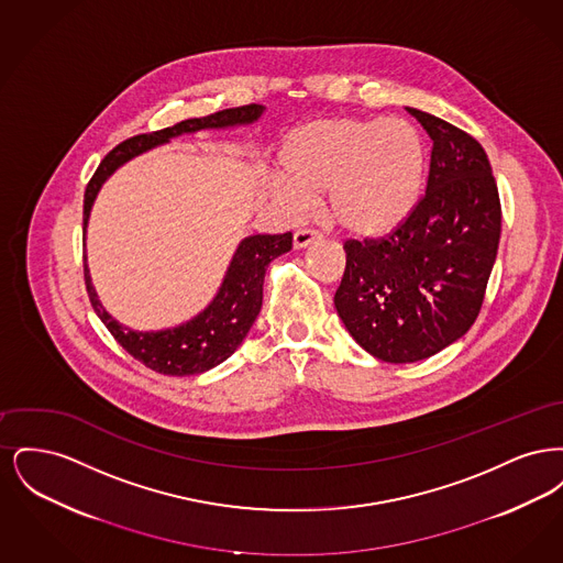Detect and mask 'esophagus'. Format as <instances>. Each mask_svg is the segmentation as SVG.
I'll return each mask as SVG.
<instances>
[{"label":"esophagus","instance_id":"esophagus-1","mask_svg":"<svg viewBox=\"0 0 563 563\" xmlns=\"http://www.w3.org/2000/svg\"><path fill=\"white\" fill-rule=\"evenodd\" d=\"M322 234L314 228H301L294 234L295 249H306L312 242L321 241Z\"/></svg>","mask_w":563,"mask_h":563}]
</instances>
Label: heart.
I'll use <instances>...</instances> for the list:
<instances>
[{
    "label": "heart",
    "instance_id": "b5f03b06",
    "mask_svg": "<svg viewBox=\"0 0 563 563\" xmlns=\"http://www.w3.org/2000/svg\"><path fill=\"white\" fill-rule=\"evenodd\" d=\"M283 181L272 194L289 214L327 196L331 221L354 239L393 234L416 211L429 173L420 129L399 118H329L287 134L278 152Z\"/></svg>",
    "mask_w": 563,
    "mask_h": 563
}]
</instances>
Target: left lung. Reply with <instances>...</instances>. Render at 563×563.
<instances>
[{
  "label": "left lung",
  "instance_id": "left-lung-1",
  "mask_svg": "<svg viewBox=\"0 0 563 563\" xmlns=\"http://www.w3.org/2000/svg\"><path fill=\"white\" fill-rule=\"evenodd\" d=\"M432 139L427 191L388 236L344 242L335 308L361 349L416 363L454 344L482 310L500 241V196L482 143L420 109Z\"/></svg>",
  "mask_w": 563,
  "mask_h": 563
}]
</instances>
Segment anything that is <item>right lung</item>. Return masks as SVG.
I'll list each match as a JSON object with an SVG mask.
<instances>
[{
	"label": "right lung",
	"instance_id": "right-lung-1",
	"mask_svg": "<svg viewBox=\"0 0 563 563\" xmlns=\"http://www.w3.org/2000/svg\"><path fill=\"white\" fill-rule=\"evenodd\" d=\"M264 111V106H242V108L221 109L205 118H191L177 122L175 126L154 131V133L136 134L120 145H115L108 156L101 161L88 181L84 191V232L88 223L90 207L97 198V191L103 186L109 175L134 156L161 145L170 136L184 133H196L202 129H225L236 124L255 122ZM294 246V234H255L241 242L236 249L232 264L225 272L223 285L219 294L205 312L196 319L184 322L175 329H164L156 333H139L113 321L103 310L101 301L92 289L88 266L84 264V280L90 303L97 317L106 322L109 333L115 342L134 356L145 367L164 375H196L209 372L234 354L253 327L262 310L264 297V276L269 262L278 255L287 253Z\"/></svg>",
	"mask_w": 563,
	"mask_h": 563
}]
</instances>
